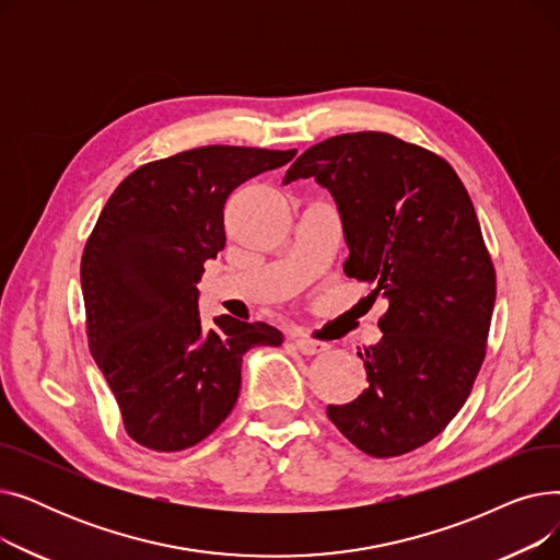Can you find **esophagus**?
Masks as SVG:
<instances>
[{"label": "esophagus", "instance_id": "1", "mask_svg": "<svg viewBox=\"0 0 560 560\" xmlns=\"http://www.w3.org/2000/svg\"><path fill=\"white\" fill-rule=\"evenodd\" d=\"M292 340H295V347L302 351L304 357H315V354H322V351L329 349V345L311 340V338H304V336H295Z\"/></svg>", "mask_w": 560, "mask_h": 560}]
</instances>
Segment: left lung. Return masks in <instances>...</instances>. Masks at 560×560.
Listing matches in <instances>:
<instances>
[{"label":"left lung","instance_id":"1","mask_svg":"<svg viewBox=\"0 0 560 560\" xmlns=\"http://www.w3.org/2000/svg\"><path fill=\"white\" fill-rule=\"evenodd\" d=\"M308 176L338 206L345 275L388 300L359 351L368 388L327 416L370 456L408 454L454 420L486 357L497 283L472 199L445 159L378 131L308 147L283 184Z\"/></svg>","mask_w":560,"mask_h":560}]
</instances>
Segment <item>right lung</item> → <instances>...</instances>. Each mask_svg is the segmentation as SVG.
Returning a JSON list of instances; mask_svg holds the SVG:
<instances>
[{"instance_id":"right-lung-1","label":"right lung","mask_w":560,"mask_h":560,"mask_svg":"<svg viewBox=\"0 0 560 560\" xmlns=\"http://www.w3.org/2000/svg\"><path fill=\"white\" fill-rule=\"evenodd\" d=\"M295 154L197 147L138 167L106 201L81 258L88 347L138 445L201 443L238 401L247 351L283 342L265 322L206 327L197 283L224 249L229 195Z\"/></svg>"}]
</instances>
